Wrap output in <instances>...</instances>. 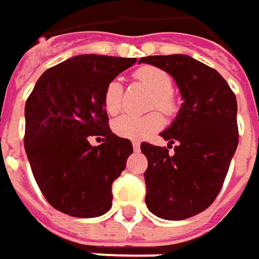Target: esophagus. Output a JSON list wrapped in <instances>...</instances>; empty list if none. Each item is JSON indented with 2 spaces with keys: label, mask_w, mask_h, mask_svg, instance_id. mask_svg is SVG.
I'll return each instance as SVG.
<instances>
[{
  "label": "esophagus",
  "mask_w": 259,
  "mask_h": 259,
  "mask_svg": "<svg viewBox=\"0 0 259 259\" xmlns=\"http://www.w3.org/2000/svg\"><path fill=\"white\" fill-rule=\"evenodd\" d=\"M132 145H133V150H135V151H138V150L141 148V144H139V141H133V142H132Z\"/></svg>",
  "instance_id": "34e87169"
}]
</instances>
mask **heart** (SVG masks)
<instances>
[{"label":"heart","instance_id":"1","mask_svg":"<svg viewBox=\"0 0 259 259\" xmlns=\"http://www.w3.org/2000/svg\"><path fill=\"white\" fill-rule=\"evenodd\" d=\"M135 78L151 90L153 99L151 106L170 114L175 109V101L172 98L174 81L172 77L161 68L145 65L135 71ZM104 109L109 115H117L123 108V85L118 80H111L106 84L102 96ZM163 126V118L158 112H150L145 115L126 114L112 123V130L127 139H142Z\"/></svg>","mask_w":259,"mask_h":259}]
</instances>
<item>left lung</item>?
Wrapping results in <instances>:
<instances>
[{
  "mask_svg": "<svg viewBox=\"0 0 259 259\" xmlns=\"http://www.w3.org/2000/svg\"><path fill=\"white\" fill-rule=\"evenodd\" d=\"M139 62L170 74L184 101L174 123L160 133L169 141L167 148L177 144L176 154L141 144L148 160L145 201L158 218L187 220L207 209L223 188L239 144L236 95L218 71L191 56H148Z\"/></svg>",
  "mask_w": 259,
  "mask_h": 259,
  "instance_id": "obj_1",
  "label": "left lung"
}]
</instances>
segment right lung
Returning <instances> with one entry per match:
<instances>
[{"label": "right lung", "instance_id": "add662e5", "mask_svg": "<svg viewBox=\"0 0 259 259\" xmlns=\"http://www.w3.org/2000/svg\"><path fill=\"white\" fill-rule=\"evenodd\" d=\"M135 58L80 55L47 69L25 105V151L46 200L60 212L95 218L112 204V182L133 153L108 126L106 84ZM93 136L103 139L90 145Z\"/></svg>", "mask_w": 259, "mask_h": 259}]
</instances>
